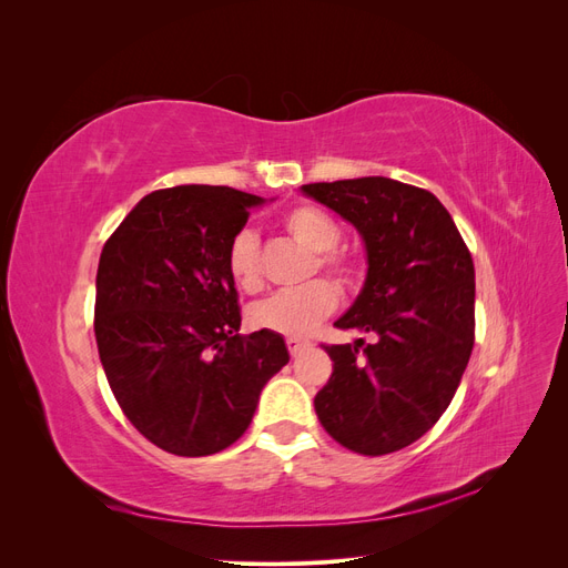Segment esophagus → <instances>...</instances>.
I'll list each match as a JSON object with an SVG mask.
<instances>
[{
    "label": "esophagus",
    "instance_id": "esophagus-1",
    "mask_svg": "<svg viewBox=\"0 0 568 568\" xmlns=\"http://www.w3.org/2000/svg\"><path fill=\"white\" fill-rule=\"evenodd\" d=\"M307 346H311V343H307V341H303V338H294V336H291V338H286V348H288V353L291 355H301Z\"/></svg>",
    "mask_w": 568,
    "mask_h": 568
}]
</instances>
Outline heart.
Listing matches in <instances>:
<instances>
[{
	"label": "heart",
	"instance_id": "1",
	"mask_svg": "<svg viewBox=\"0 0 568 568\" xmlns=\"http://www.w3.org/2000/svg\"><path fill=\"white\" fill-rule=\"evenodd\" d=\"M284 230L296 239L301 246L317 253L315 265L332 272L341 282H351L353 265L334 248L341 239V227L332 215L315 209V205H294L282 217ZM227 272L236 288L253 294L263 286L261 265H257V236L251 230H242L227 248ZM338 291L334 284L315 280L294 291H282L267 301L255 303L248 311V320L255 329L274 332L282 336L311 334L317 322L336 311Z\"/></svg>",
	"mask_w": 568,
	"mask_h": 568
}]
</instances>
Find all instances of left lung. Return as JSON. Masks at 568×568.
<instances>
[{
    "mask_svg": "<svg viewBox=\"0 0 568 568\" xmlns=\"http://www.w3.org/2000/svg\"><path fill=\"white\" fill-rule=\"evenodd\" d=\"M363 236L367 277L334 324L374 336L324 346L334 372L315 412L336 443L388 455L422 438L459 386L474 348V261L445 205L390 178L303 184Z\"/></svg>",
    "mask_w": 568,
    "mask_h": 568,
    "instance_id": "left-lung-1",
    "label": "left lung"
}]
</instances>
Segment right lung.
<instances>
[{
    "label": "right lung",
    "mask_w": 568,
    "mask_h": 568,
    "mask_svg": "<svg viewBox=\"0 0 568 568\" xmlns=\"http://www.w3.org/2000/svg\"><path fill=\"white\" fill-rule=\"evenodd\" d=\"M265 199L184 184L146 194L99 257L94 334L109 386L144 438L205 457L242 438L288 363L282 334H239L227 248Z\"/></svg>",
    "instance_id": "add662e5"
}]
</instances>
